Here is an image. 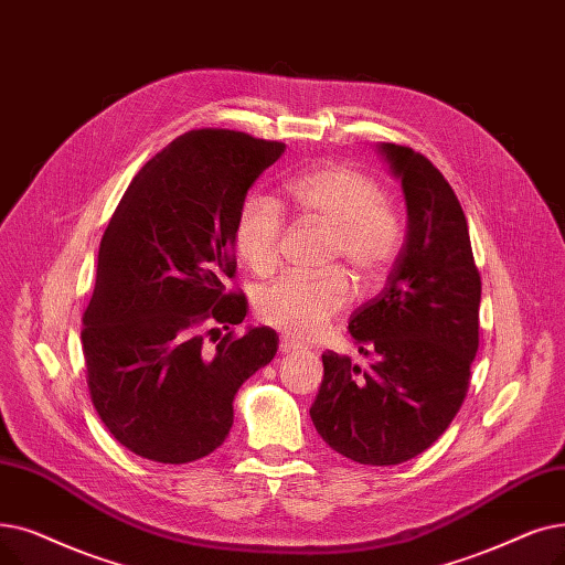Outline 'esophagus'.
I'll return each instance as SVG.
<instances>
[{"mask_svg": "<svg viewBox=\"0 0 565 565\" xmlns=\"http://www.w3.org/2000/svg\"><path fill=\"white\" fill-rule=\"evenodd\" d=\"M300 347L292 339H288V337H281L279 339V351L284 353V355H288V353H296Z\"/></svg>", "mask_w": 565, "mask_h": 565, "instance_id": "esophagus-1", "label": "esophagus"}]
</instances>
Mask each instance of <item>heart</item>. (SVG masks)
Returning a JSON list of instances; mask_svg holds the SVG:
<instances>
[{
  "mask_svg": "<svg viewBox=\"0 0 565 565\" xmlns=\"http://www.w3.org/2000/svg\"><path fill=\"white\" fill-rule=\"evenodd\" d=\"M290 203L307 218L332 231L330 260H343L358 286H376L402 247V218L381 184L351 163H326L286 184ZM284 216L275 201L252 193L242 201L233 239L239 258L254 275L267 277L279 260ZM351 288L341 273L323 277H284L260 290L256 316L290 339L323 334L332 318L347 309Z\"/></svg>",
  "mask_w": 565,
  "mask_h": 565,
  "instance_id": "heart-1",
  "label": "heart"
}]
</instances>
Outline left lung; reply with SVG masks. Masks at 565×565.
<instances>
[{
    "instance_id": "1",
    "label": "left lung",
    "mask_w": 565,
    "mask_h": 565,
    "mask_svg": "<svg viewBox=\"0 0 565 565\" xmlns=\"http://www.w3.org/2000/svg\"><path fill=\"white\" fill-rule=\"evenodd\" d=\"M402 182L408 231L385 288L353 311L349 332L372 360L323 353L309 408L316 431L358 463L392 466L425 452L463 404L478 353L480 275L448 180L411 147L381 142Z\"/></svg>"
}]
</instances>
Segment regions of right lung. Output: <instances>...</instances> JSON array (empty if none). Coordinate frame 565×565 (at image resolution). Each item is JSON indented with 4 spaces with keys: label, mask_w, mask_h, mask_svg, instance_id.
<instances>
[{
    "label": "right lung",
    "mask_w": 565,
    "mask_h": 565,
    "mask_svg": "<svg viewBox=\"0 0 565 565\" xmlns=\"http://www.w3.org/2000/svg\"><path fill=\"white\" fill-rule=\"evenodd\" d=\"M284 150L242 131H189L140 168L110 218L81 339L92 404L138 457L186 463L216 450L239 385L277 353L273 328L233 334L249 305L226 279L237 210Z\"/></svg>",
    "instance_id": "1"
}]
</instances>
